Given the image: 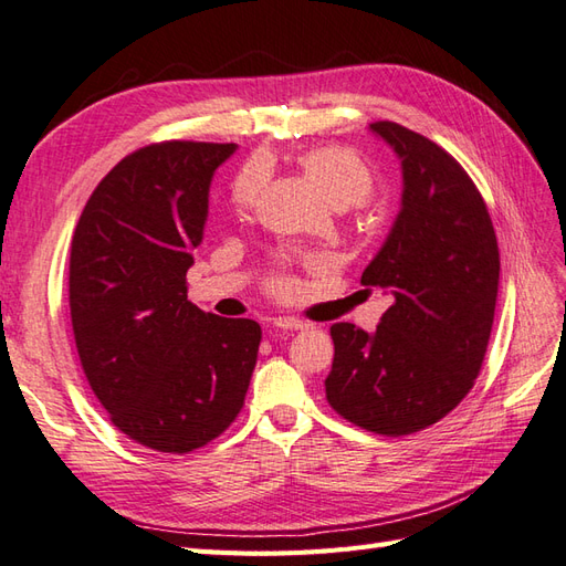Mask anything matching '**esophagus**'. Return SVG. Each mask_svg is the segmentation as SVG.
Returning <instances> with one entry per match:
<instances>
[{
	"label": "esophagus",
	"mask_w": 566,
	"mask_h": 566,
	"mask_svg": "<svg viewBox=\"0 0 566 566\" xmlns=\"http://www.w3.org/2000/svg\"><path fill=\"white\" fill-rule=\"evenodd\" d=\"M273 326H275V329H281V332H303V329H307L310 324L300 322L295 317H275Z\"/></svg>",
	"instance_id": "obj_1"
}]
</instances>
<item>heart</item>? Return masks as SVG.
Instances as JSON below:
<instances>
[{
  "label": "heart",
  "mask_w": 566,
  "mask_h": 566,
  "mask_svg": "<svg viewBox=\"0 0 566 566\" xmlns=\"http://www.w3.org/2000/svg\"><path fill=\"white\" fill-rule=\"evenodd\" d=\"M310 184L317 188L326 203L334 208H350L366 203L373 193V171L356 153L344 147H317L297 157ZM259 174L244 171L234 184V206L237 210H249L259 196Z\"/></svg>",
  "instance_id": "1"
}]
</instances>
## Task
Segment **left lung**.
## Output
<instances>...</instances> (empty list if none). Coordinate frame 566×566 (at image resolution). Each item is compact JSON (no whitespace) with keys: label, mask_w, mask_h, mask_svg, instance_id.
Here are the masks:
<instances>
[{"label":"left lung","mask_w":566,"mask_h":566,"mask_svg":"<svg viewBox=\"0 0 566 566\" xmlns=\"http://www.w3.org/2000/svg\"><path fill=\"white\" fill-rule=\"evenodd\" d=\"M401 167V203L387 240L360 275L395 297L375 332L332 326L326 399L350 423L407 436L441 421L482 368L499 293L492 218L472 179L443 147L378 120Z\"/></svg>","instance_id":"1"}]
</instances>
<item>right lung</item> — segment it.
Masks as SVG:
<instances>
[{"label":"right lung","instance_id":"add662e5","mask_svg":"<svg viewBox=\"0 0 566 566\" xmlns=\"http://www.w3.org/2000/svg\"><path fill=\"white\" fill-rule=\"evenodd\" d=\"M234 149H137L94 188L72 237L70 315L86 380L113 426L159 453H191L228 429L256 366L254 319L186 297L212 174Z\"/></svg>","mask_w":566,"mask_h":566}]
</instances>
